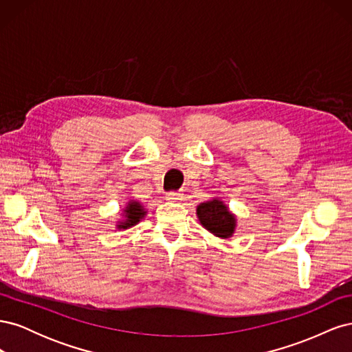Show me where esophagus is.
<instances>
[{
    "mask_svg": "<svg viewBox=\"0 0 352 352\" xmlns=\"http://www.w3.org/2000/svg\"><path fill=\"white\" fill-rule=\"evenodd\" d=\"M166 198H167L168 201L176 202V201L184 199V194H180V192H168V194L166 195Z\"/></svg>",
    "mask_w": 352,
    "mask_h": 352,
    "instance_id": "1",
    "label": "esophagus"
}]
</instances>
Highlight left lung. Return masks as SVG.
Here are the masks:
<instances>
[{
    "instance_id": "left-lung-1",
    "label": "left lung",
    "mask_w": 352,
    "mask_h": 352,
    "mask_svg": "<svg viewBox=\"0 0 352 352\" xmlns=\"http://www.w3.org/2000/svg\"><path fill=\"white\" fill-rule=\"evenodd\" d=\"M197 217L201 226L217 238L229 239L235 233L236 216L219 198L201 202L197 207Z\"/></svg>"
}]
</instances>
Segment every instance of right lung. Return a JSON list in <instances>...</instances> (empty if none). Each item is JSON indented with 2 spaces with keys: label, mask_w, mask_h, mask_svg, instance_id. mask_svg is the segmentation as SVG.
<instances>
[{
  "label": "right lung",
  "mask_w": 352,
  "mask_h": 352,
  "mask_svg": "<svg viewBox=\"0 0 352 352\" xmlns=\"http://www.w3.org/2000/svg\"><path fill=\"white\" fill-rule=\"evenodd\" d=\"M146 216V210L144 208L142 202L136 201V199H131L127 202L123 212H122V219L117 221L116 228L117 229H129L135 225H138L144 217Z\"/></svg>",
  "instance_id": "add662e5"
}]
</instances>
